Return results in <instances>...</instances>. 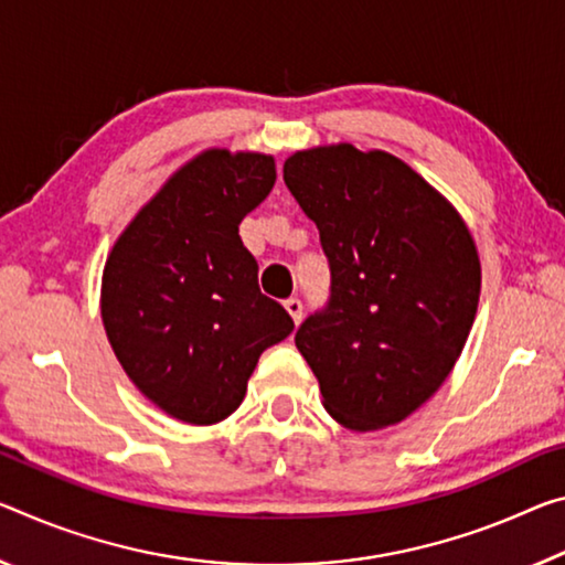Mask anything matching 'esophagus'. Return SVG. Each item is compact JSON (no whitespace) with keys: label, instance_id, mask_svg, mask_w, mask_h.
Returning a JSON list of instances; mask_svg holds the SVG:
<instances>
[{"label":"esophagus","instance_id":"obj_1","mask_svg":"<svg viewBox=\"0 0 565 565\" xmlns=\"http://www.w3.org/2000/svg\"><path fill=\"white\" fill-rule=\"evenodd\" d=\"M284 307H286V311H289V317L294 319V324H301V319H303V303H301L299 299H286Z\"/></svg>","mask_w":565,"mask_h":565}]
</instances>
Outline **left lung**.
I'll return each instance as SVG.
<instances>
[{
    "mask_svg": "<svg viewBox=\"0 0 565 565\" xmlns=\"http://www.w3.org/2000/svg\"><path fill=\"white\" fill-rule=\"evenodd\" d=\"M284 183L317 223L331 271L327 307L294 342L339 425H397L440 390L468 342L476 241L443 193L384 150H299Z\"/></svg>",
    "mask_w": 565,
    "mask_h": 565,
    "instance_id": "left-lung-1",
    "label": "left lung"
}]
</instances>
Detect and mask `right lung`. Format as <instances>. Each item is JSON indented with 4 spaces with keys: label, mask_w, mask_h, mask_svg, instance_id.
I'll list each match as a JSON object with an SVG mask.
<instances>
[{
    "label": "right lung",
    "mask_w": 565,
    "mask_h": 565,
    "mask_svg": "<svg viewBox=\"0 0 565 565\" xmlns=\"http://www.w3.org/2000/svg\"><path fill=\"white\" fill-rule=\"evenodd\" d=\"M276 183L264 153L223 148L175 170L115 241L105 262V334L132 384L188 425L226 419L264 349L294 331L258 289L238 223Z\"/></svg>",
    "instance_id": "right-lung-1"
}]
</instances>
